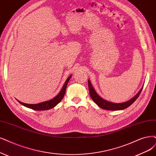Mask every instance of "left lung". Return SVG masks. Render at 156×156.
I'll return each mask as SVG.
<instances>
[{"label": "left lung", "mask_w": 156, "mask_h": 156, "mask_svg": "<svg viewBox=\"0 0 156 156\" xmlns=\"http://www.w3.org/2000/svg\"><path fill=\"white\" fill-rule=\"evenodd\" d=\"M88 85H89V93L90 96L91 97L92 100H93L96 104L100 107V108L103 109H105V110L108 111H119V110H123L125 108H126L130 105H131L132 103H133L136 99L140 96L141 92L143 89V87L139 90V92L134 96L132 97V98L128 101L123 102V103H114L109 101L107 100H105L101 96H100L96 91L93 87V85L91 84V82L89 80H88Z\"/></svg>", "instance_id": "obj_1"}]
</instances>
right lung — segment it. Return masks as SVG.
Returning a JSON list of instances; mask_svg holds the SVG:
<instances>
[{"mask_svg":"<svg viewBox=\"0 0 156 156\" xmlns=\"http://www.w3.org/2000/svg\"><path fill=\"white\" fill-rule=\"evenodd\" d=\"M71 76L72 75H71V76H69L68 77V78L66 80V82L64 83V84H63L61 90L59 92V93L51 100L43 101L39 103H37V104H28V103L21 102L18 100H17V101H18L21 105L25 106L26 107L33 109V110H35V111H46V110H49V109H51L52 108H54L56 105L58 104L62 100L63 96H64L67 83L69 81V80H70V78H71Z\"/></svg>","mask_w":156,"mask_h":156,"instance_id":"add662e5","label":"right lung"}]
</instances>
